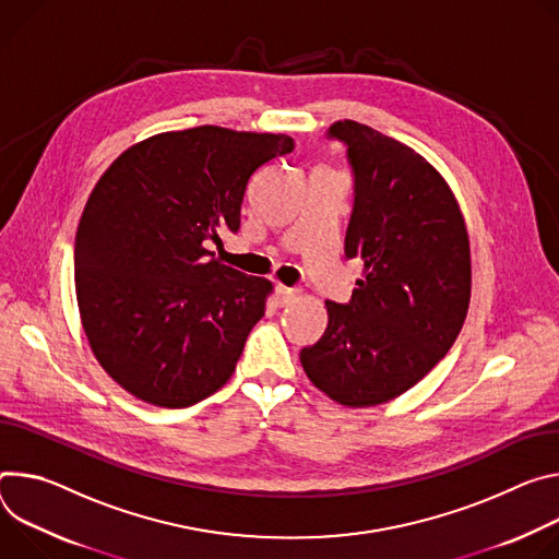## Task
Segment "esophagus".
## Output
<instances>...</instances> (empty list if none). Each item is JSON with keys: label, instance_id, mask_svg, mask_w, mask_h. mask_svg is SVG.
<instances>
[{"label": "esophagus", "instance_id": "obj_1", "mask_svg": "<svg viewBox=\"0 0 559 559\" xmlns=\"http://www.w3.org/2000/svg\"><path fill=\"white\" fill-rule=\"evenodd\" d=\"M275 293H277L280 304H288V301H293V299H295V295H297V290H295V288H288V286H282V284H277V286H275Z\"/></svg>", "mask_w": 559, "mask_h": 559}]
</instances>
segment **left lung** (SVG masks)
<instances>
[{
	"label": "left lung",
	"mask_w": 559,
	"mask_h": 559,
	"mask_svg": "<svg viewBox=\"0 0 559 559\" xmlns=\"http://www.w3.org/2000/svg\"><path fill=\"white\" fill-rule=\"evenodd\" d=\"M355 177L344 253L364 275L348 304L326 301L324 335L301 366L337 404L361 408L415 386L457 340L471 301V248L447 179L419 153L366 123L329 129Z\"/></svg>",
	"instance_id": "left-lung-1"
}]
</instances>
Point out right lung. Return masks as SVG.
Instances as JSON below:
<instances>
[{
    "mask_svg": "<svg viewBox=\"0 0 559 559\" xmlns=\"http://www.w3.org/2000/svg\"><path fill=\"white\" fill-rule=\"evenodd\" d=\"M293 138L198 127L153 135L99 177L75 237V293L106 373L155 406L183 408L219 391L273 284L213 258L239 230L251 175Z\"/></svg>",
    "mask_w": 559,
    "mask_h": 559,
    "instance_id": "add662e5",
    "label": "right lung"
}]
</instances>
